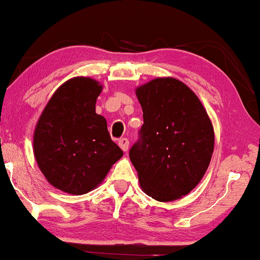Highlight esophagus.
<instances>
[{
  "instance_id": "obj_1",
  "label": "esophagus",
  "mask_w": 260,
  "mask_h": 260,
  "mask_svg": "<svg viewBox=\"0 0 260 260\" xmlns=\"http://www.w3.org/2000/svg\"><path fill=\"white\" fill-rule=\"evenodd\" d=\"M118 144L123 151H127V149H129V140L127 138H120Z\"/></svg>"
}]
</instances>
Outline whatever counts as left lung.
Masks as SVG:
<instances>
[{"label": "left lung", "instance_id": "1", "mask_svg": "<svg viewBox=\"0 0 260 260\" xmlns=\"http://www.w3.org/2000/svg\"><path fill=\"white\" fill-rule=\"evenodd\" d=\"M143 110L140 138L129 156L145 194L174 201L204 177L214 149V130L197 94L174 78L136 88Z\"/></svg>", "mask_w": 260, "mask_h": 260}]
</instances>
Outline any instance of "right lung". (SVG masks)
I'll use <instances>...</instances> for the list:
<instances>
[{
    "label": "right lung",
    "mask_w": 260,
    "mask_h": 260,
    "mask_svg": "<svg viewBox=\"0 0 260 260\" xmlns=\"http://www.w3.org/2000/svg\"><path fill=\"white\" fill-rule=\"evenodd\" d=\"M103 86L76 77L54 92L34 131L38 166L53 187L81 195L102 183L123 151L111 140L106 119L95 113Z\"/></svg>",
    "instance_id": "obj_1"
}]
</instances>
